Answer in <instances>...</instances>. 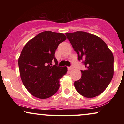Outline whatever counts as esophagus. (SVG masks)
<instances>
[{
    "label": "esophagus",
    "instance_id": "34e87169",
    "mask_svg": "<svg viewBox=\"0 0 124 124\" xmlns=\"http://www.w3.org/2000/svg\"><path fill=\"white\" fill-rule=\"evenodd\" d=\"M73 69V68L72 66H71V67H68V70H72V69Z\"/></svg>",
    "mask_w": 124,
    "mask_h": 124
}]
</instances>
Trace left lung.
Returning a JSON list of instances; mask_svg holds the SVG:
<instances>
[{
	"instance_id": "8db88e82",
	"label": "left lung",
	"mask_w": 124,
	"mask_h": 124,
	"mask_svg": "<svg viewBox=\"0 0 124 124\" xmlns=\"http://www.w3.org/2000/svg\"><path fill=\"white\" fill-rule=\"evenodd\" d=\"M78 55L84 59L86 70H81L82 77L74 83L80 94L93 98L101 94L114 75V56L101 38L83 31L65 34Z\"/></svg>"
}]
</instances>
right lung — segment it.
Masks as SVG:
<instances>
[{
  "instance_id": "1",
  "label": "right lung",
  "mask_w": 124,
  "mask_h": 124,
  "mask_svg": "<svg viewBox=\"0 0 124 124\" xmlns=\"http://www.w3.org/2000/svg\"><path fill=\"white\" fill-rule=\"evenodd\" d=\"M66 39L62 33L44 31L31 39L21 51L18 61L21 81L35 97L48 99L59 89V80L68 69L57 66L55 53ZM52 61L55 65L52 66Z\"/></svg>"
}]
</instances>
